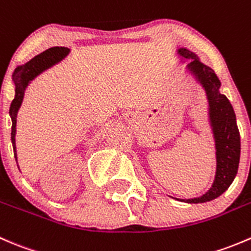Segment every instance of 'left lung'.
Returning <instances> with one entry per match:
<instances>
[{"instance_id": "left-lung-1", "label": "left lung", "mask_w": 251, "mask_h": 251, "mask_svg": "<svg viewBox=\"0 0 251 251\" xmlns=\"http://www.w3.org/2000/svg\"><path fill=\"white\" fill-rule=\"evenodd\" d=\"M180 61H189L187 73L204 89L209 102V123L216 149V173L212 185L201 197L193 199H177L188 204L207 202L222 195L229 188L238 172L240 160V134L235 113L226 95L220 93L221 81L212 68L200 61L198 54L185 47L177 49Z\"/></svg>"}]
</instances>
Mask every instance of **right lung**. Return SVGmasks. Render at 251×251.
<instances>
[{
  "mask_svg": "<svg viewBox=\"0 0 251 251\" xmlns=\"http://www.w3.org/2000/svg\"><path fill=\"white\" fill-rule=\"evenodd\" d=\"M71 50L68 47H58L54 46L51 49H47L46 51L41 52L40 54L31 58L30 61L26 63L18 66L14 71L13 75H12V80H13L14 86H16V96H14L13 101L9 107V116L12 120V133H11V140L12 145H13L14 157L17 161V148H16V131H17V116H18V111L21 108L22 102H23L24 94H25L26 88L31 80L40 75L42 72L46 69L51 68L54 64L59 63L63 61L67 56L69 54ZM18 163V161H17Z\"/></svg>",
  "mask_w": 251,
  "mask_h": 251,
  "instance_id": "add662e5",
  "label": "right lung"
}]
</instances>
